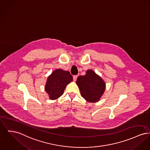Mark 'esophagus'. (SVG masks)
Segmentation results:
<instances>
[{"instance_id": "esophagus-1", "label": "esophagus", "mask_w": 150, "mask_h": 150, "mask_svg": "<svg viewBox=\"0 0 150 150\" xmlns=\"http://www.w3.org/2000/svg\"><path fill=\"white\" fill-rule=\"evenodd\" d=\"M77 78H78V75H74V76H73V80H74V81H75L76 80Z\"/></svg>"}]
</instances>
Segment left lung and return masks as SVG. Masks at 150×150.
<instances>
[{
    "instance_id": "obj_1",
    "label": "left lung",
    "mask_w": 150,
    "mask_h": 150,
    "mask_svg": "<svg viewBox=\"0 0 150 150\" xmlns=\"http://www.w3.org/2000/svg\"><path fill=\"white\" fill-rule=\"evenodd\" d=\"M76 84L81 96L89 102L98 101L104 93L105 84L102 79L92 70H88L85 75L77 78Z\"/></svg>"
}]
</instances>
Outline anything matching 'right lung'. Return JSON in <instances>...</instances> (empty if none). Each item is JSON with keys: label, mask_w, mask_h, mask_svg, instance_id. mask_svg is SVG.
I'll use <instances>...</instances> for the list:
<instances>
[{"label": "right lung", "mask_w": 150, "mask_h": 150, "mask_svg": "<svg viewBox=\"0 0 150 150\" xmlns=\"http://www.w3.org/2000/svg\"><path fill=\"white\" fill-rule=\"evenodd\" d=\"M73 78L68 71L56 70L50 75L45 86V91L51 100L62 96L66 86L72 81Z\"/></svg>", "instance_id": "right-lung-1"}]
</instances>
